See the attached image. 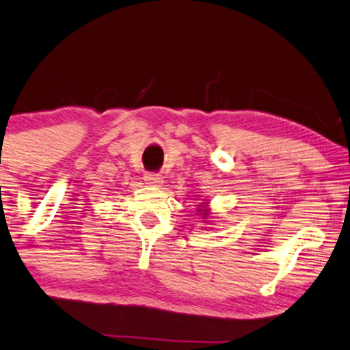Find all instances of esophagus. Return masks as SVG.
Here are the masks:
<instances>
[{
	"label": "esophagus",
	"mask_w": 350,
	"mask_h": 350,
	"mask_svg": "<svg viewBox=\"0 0 350 350\" xmlns=\"http://www.w3.org/2000/svg\"><path fill=\"white\" fill-rule=\"evenodd\" d=\"M143 179H145V183L151 187H159L163 184V176L157 174V172H148V174H145Z\"/></svg>",
	"instance_id": "1"
}]
</instances>
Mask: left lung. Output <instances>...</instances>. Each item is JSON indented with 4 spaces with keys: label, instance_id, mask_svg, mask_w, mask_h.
<instances>
[{
    "label": "left lung",
    "instance_id": "left-lung-1",
    "mask_svg": "<svg viewBox=\"0 0 350 350\" xmlns=\"http://www.w3.org/2000/svg\"><path fill=\"white\" fill-rule=\"evenodd\" d=\"M207 204H208V202H202V204L199 205V210H197V212L200 213V217L204 218V220H207V218L210 217V210L207 207Z\"/></svg>",
    "mask_w": 350,
    "mask_h": 350
}]
</instances>
